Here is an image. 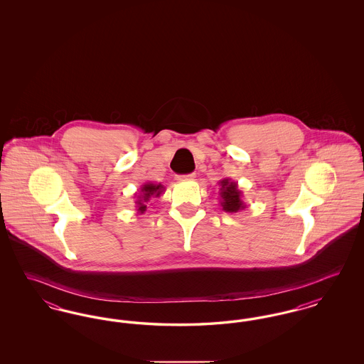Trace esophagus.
<instances>
[{
    "label": "esophagus",
    "mask_w": 364,
    "mask_h": 364,
    "mask_svg": "<svg viewBox=\"0 0 364 364\" xmlns=\"http://www.w3.org/2000/svg\"><path fill=\"white\" fill-rule=\"evenodd\" d=\"M177 180H193L195 178V173L181 174V176H176Z\"/></svg>",
    "instance_id": "obj_1"
}]
</instances>
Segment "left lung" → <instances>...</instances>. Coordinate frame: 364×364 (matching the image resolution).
<instances>
[{"label":"left lung","mask_w":364,"mask_h":364,"mask_svg":"<svg viewBox=\"0 0 364 364\" xmlns=\"http://www.w3.org/2000/svg\"><path fill=\"white\" fill-rule=\"evenodd\" d=\"M220 203L223 210L226 213H237L245 208V203L242 202V192L239 190L236 181L230 178H223L220 181Z\"/></svg>","instance_id":"obj_1"}]
</instances>
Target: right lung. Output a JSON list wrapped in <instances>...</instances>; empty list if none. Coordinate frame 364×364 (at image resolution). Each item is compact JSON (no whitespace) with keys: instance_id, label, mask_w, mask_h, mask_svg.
Returning a JSON list of instances; mask_svg holds the SVG:
<instances>
[{"instance_id":"add662e5","label":"right lung","mask_w":364,"mask_h":364,"mask_svg":"<svg viewBox=\"0 0 364 364\" xmlns=\"http://www.w3.org/2000/svg\"><path fill=\"white\" fill-rule=\"evenodd\" d=\"M164 191H165V187L162 184H154L151 181L144 183L140 187V190L135 193V198H136V200H135L136 206L135 208H136V211L140 213V214H143L146 211V208H147V202L151 198L161 196L164 193Z\"/></svg>"}]
</instances>
